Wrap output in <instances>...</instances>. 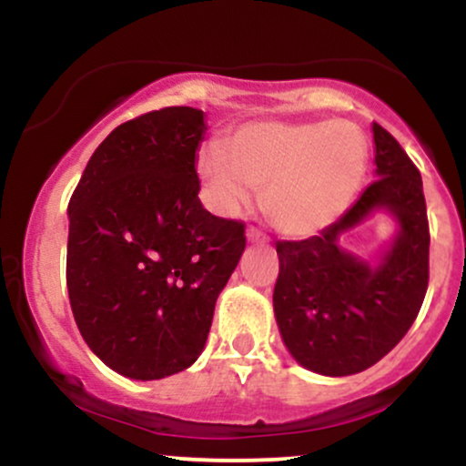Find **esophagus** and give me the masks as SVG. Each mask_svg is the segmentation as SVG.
Listing matches in <instances>:
<instances>
[{"instance_id": "1", "label": "esophagus", "mask_w": 466, "mask_h": 466, "mask_svg": "<svg viewBox=\"0 0 466 466\" xmlns=\"http://www.w3.org/2000/svg\"><path fill=\"white\" fill-rule=\"evenodd\" d=\"M267 237L263 232H260V229H256V228H249L248 229V240H251V243H260V240H265Z\"/></svg>"}]
</instances>
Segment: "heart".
Wrapping results in <instances>:
<instances>
[{
  "mask_svg": "<svg viewBox=\"0 0 466 466\" xmlns=\"http://www.w3.org/2000/svg\"><path fill=\"white\" fill-rule=\"evenodd\" d=\"M368 144L349 120L249 122L221 142H208L197 157L208 199L223 215H237L263 190L267 217L280 232L309 237L349 210L361 188Z\"/></svg>",
  "mask_w": 466,
  "mask_h": 466,
  "instance_id": "b5f03b06",
  "label": "heart"
}]
</instances>
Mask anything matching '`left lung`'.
I'll list each match as a JSON object with an SVG mask.
<instances>
[{"label": "left lung", "mask_w": 466, "mask_h": 466, "mask_svg": "<svg viewBox=\"0 0 466 466\" xmlns=\"http://www.w3.org/2000/svg\"><path fill=\"white\" fill-rule=\"evenodd\" d=\"M377 179L319 237L278 240L274 313L289 352L309 370L346 377L386 357L414 324L430 282V223L419 168L372 122ZM398 217L389 254L370 268L339 248L372 209Z\"/></svg>", "instance_id": "1"}]
</instances>
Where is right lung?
Masks as SVG:
<instances>
[{"instance_id":"right-lung-1","label":"right lung","mask_w":466,"mask_h":466,"mask_svg":"<svg viewBox=\"0 0 466 466\" xmlns=\"http://www.w3.org/2000/svg\"><path fill=\"white\" fill-rule=\"evenodd\" d=\"M203 111L164 106L116 127L69 199L67 291L87 346L151 381L195 363L245 249V223L199 201Z\"/></svg>"}]
</instances>
